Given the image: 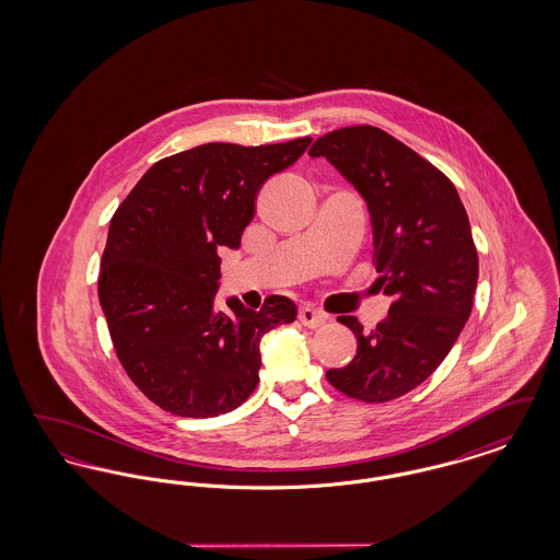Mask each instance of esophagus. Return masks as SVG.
<instances>
[{"instance_id":"1","label":"esophagus","mask_w":560,"mask_h":560,"mask_svg":"<svg viewBox=\"0 0 560 560\" xmlns=\"http://www.w3.org/2000/svg\"><path fill=\"white\" fill-rule=\"evenodd\" d=\"M298 319H300L302 325L317 329V327L327 323V315H325V313H319V311H315V308L304 306V308H300V311H298Z\"/></svg>"}]
</instances>
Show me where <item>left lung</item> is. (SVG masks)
I'll return each mask as SVG.
<instances>
[{
    "instance_id": "8db88e82",
    "label": "left lung",
    "mask_w": 560,
    "mask_h": 560,
    "mask_svg": "<svg viewBox=\"0 0 560 560\" xmlns=\"http://www.w3.org/2000/svg\"><path fill=\"white\" fill-rule=\"evenodd\" d=\"M308 155L327 158L368 201L377 285L393 295L370 336L357 317H338L357 354L325 377L350 399H399L443 363L470 317L479 256L468 213L436 165L380 128L325 133Z\"/></svg>"
}]
</instances>
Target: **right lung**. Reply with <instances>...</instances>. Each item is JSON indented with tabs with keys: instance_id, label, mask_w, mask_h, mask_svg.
Returning <instances> with one entry per match:
<instances>
[{
	"instance_id": "obj_1",
	"label": "right lung",
	"mask_w": 560,
	"mask_h": 560,
	"mask_svg": "<svg viewBox=\"0 0 560 560\" xmlns=\"http://www.w3.org/2000/svg\"><path fill=\"white\" fill-rule=\"evenodd\" d=\"M311 142H210L163 158L113 213L98 300L119 363L163 411L213 418L240 407L260 380V338L295 319L285 295H268L258 313L237 298L233 313L218 308V249L240 247L262 185Z\"/></svg>"
}]
</instances>
